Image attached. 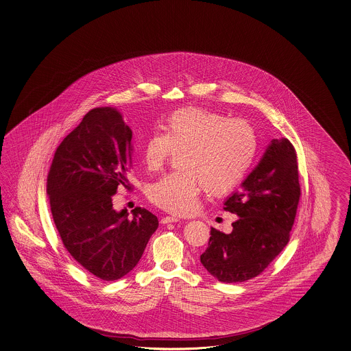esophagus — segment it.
<instances>
[{"label": "esophagus", "mask_w": 351, "mask_h": 351, "mask_svg": "<svg viewBox=\"0 0 351 351\" xmlns=\"http://www.w3.org/2000/svg\"><path fill=\"white\" fill-rule=\"evenodd\" d=\"M179 218H176V217H163L162 219H161V223L162 224H167V223H176L179 222Z\"/></svg>", "instance_id": "esophagus-1"}]
</instances>
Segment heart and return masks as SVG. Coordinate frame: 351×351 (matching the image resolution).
<instances>
[{"instance_id": "obj_1", "label": "heart", "mask_w": 351, "mask_h": 351, "mask_svg": "<svg viewBox=\"0 0 351 351\" xmlns=\"http://www.w3.org/2000/svg\"><path fill=\"white\" fill-rule=\"evenodd\" d=\"M182 169L167 172L147 189L156 206L173 214L194 210L199 194L206 188L222 195L243 179L256 152V136L247 121L219 112L181 109L166 120L165 133L152 132L142 145L148 171H157L180 151Z\"/></svg>"}]
</instances>
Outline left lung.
<instances>
[{
	"label": "left lung",
	"instance_id": "obj_1",
	"mask_svg": "<svg viewBox=\"0 0 351 351\" xmlns=\"http://www.w3.org/2000/svg\"><path fill=\"white\" fill-rule=\"evenodd\" d=\"M300 197L297 152L287 138L273 139L241 190L224 202V210L239 215L233 230L210 228L200 263L222 282L263 273L289 242Z\"/></svg>",
	"mask_w": 351,
	"mask_h": 351
}]
</instances>
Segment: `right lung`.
<instances>
[{
    "instance_id": "1",
    "label": "right lung",
    "mask_w": 351,
    "mask_h": 351,
    "mask_svg": "<svg viewBox=\"0 0 351 351\" xmlns=\"http://www.w3.org/2000/svg\"><path fill=\"white\" fill-rule=\"evenodd\" d=\"M132 129L117 109L96 108L58 145L47 179L53 221L63 246L91 275L114 282L133 270L158 219L137 206L128 217L112 195L129 188Z\"/></svg>"
}]
</instances>
